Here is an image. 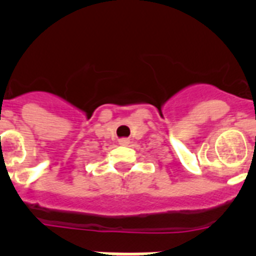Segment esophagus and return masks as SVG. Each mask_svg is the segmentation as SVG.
Wrapping results in <instances>:
<instances>
[{
    "instance_id": "1",
    "label": "esophagus",
    "mask_w": 256,
    "mask_h": 256,
    "mask_svg": "<svg viewBox=\"0 0 256 256\" xmlns=\"http://www.w3.org/2000/svg\"><path fill=\"white\" fill-rule=\"evenodd\" d=\"M130 144V140L128 138H120L119 140V144H123V146H126V144Z\"/></svg>"
}]
</instances>
